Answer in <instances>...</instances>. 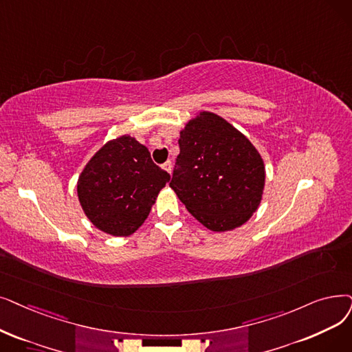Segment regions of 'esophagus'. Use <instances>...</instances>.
Segmentation results:
<instances>
[{"mask_svg":"<svg viewBox=\"0 0 352 352\" xmlns=\"http://www.w3.org/2000/svg\"><path fill=\"white\" fill-rule=\"evenodd\" d=\"M162 168L166 171V173H173V162L171 161H166L165 164H162Z\"/></svg>","mask_w":352,"mask_h":352,"instance_id":"esophagus-1","label":"esophagus"}]
</instances>
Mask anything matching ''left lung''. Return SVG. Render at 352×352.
<instances>
[{"label": "left lung", "instance_id": "8db88e82", "mask_svg": "<svg viewBox=\"0 0 352 352\" xmlns=\"http://www.w3.org/2000/svg\"><path fill=\"white\" fill-rule=\"evenodd\" d=\"M170 187L192 216L212 232L246 223L265 187L263 160L223 118L201 112L179 133Z\"/></svg>", "mask_w": 352, "mask_h": 352}]
</instances>
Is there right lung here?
<instances>
[{
  "label": "right lung",
  "mask_w": 352,
  "mask_h": 352,
  "mask_svg": "<svg viewBox=\"0 0 352 352\" xmlns=\"http://www.w3.org/2000/svg\"><path fill=\"white\" fill-rule=\"evenodd\" d=\"M170 174L131 136L104 144L85 166L78 195L87 219L112 236H129L142 226Z\"/></svg>",
  "instance_id": "obj_1"
}]
</instances>
